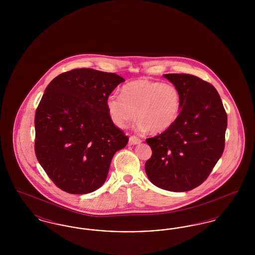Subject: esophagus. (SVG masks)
Listing matches in <instances>:
<instances>
[{
	"label": "esophagus",
	"mask_w": 255,
	"mask_h": 255,
	"mask_svg": "<svg viewBox=\"0 0 255 255\" xmlns=\"http://www.w3.org/2000/svg\"><path fill=\"white\" fill-rule=\"evenodd\" d=\"M139 143H141V139H139L138 137H136L134 135H132V136L129 137V144L135 145V144H139Z\"/></svg>",
	"instance_id": "obj_1"
}]
</instances>
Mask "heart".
<instances>
[{"instance_id":"heart-1","label":"heart","mask_w":255,"mask_h":255,"mask_svg":"<svg viewBox=\"0 0 255 255\" xmlns=\"http://www.w3.org/2000/svg\"><path fill=\"white\" fill-rule=\"evenodd\" d=\"M106 106L112 122L120 128L133 122L136 114L139 130L162 133L180 115L181 95L170 83L139 79L123 86L122 96L107 97Z\"/></svg>"}]
</instances>
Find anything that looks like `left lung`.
I'll list each match as a JSON object with an SVG mask.
<instances>
[{
    "label": "left lung",
    "instance_id": "left-lung-1",
    "mask_svg": "<svg viewBox=\"0 0 255 255\" xmlns=\"http://www.w3.org/2000/svg\"><path fill=\"white\" fill-rule=\"evenodd\" d=\"M163 76L181 95V112L166 131L146 139L152 149L146 174L161 189L189 191L206 181L221 158L228 117L211 84L191 74Z\"/></svg>",
    "mask_w": 255,
    "mask_h": 255
}]
</instances>
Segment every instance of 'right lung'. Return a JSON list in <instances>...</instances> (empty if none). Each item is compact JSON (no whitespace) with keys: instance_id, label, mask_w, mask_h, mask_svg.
I'll return each mask as SVG.
<instances>
[{"instance_id":"obj_1","label":"right lung","mask_w":255,"mask_h":255,"mask_svg":"<svg viewBox=\"0 0 255 255\" xmlns=\"http://www.w3.org/2000/svg\"><path fill=\"white\" fill-rule=\"evenodd\" d=\"M116 73L75 69L56 76L35 114V154L63 191L87 194L106 181L115 153L129 137L115 126L106 100L124 82Z\"/></svg>"}]
</instances>
